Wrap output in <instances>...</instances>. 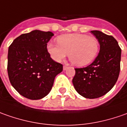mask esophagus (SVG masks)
Segmentation results:
<instances>
[{"mask_svg": "<svg viewBox=\"0 0 127 127\" xmlns=\"http://www.w3.org/2000/svg\"><path fill=\"white\" fill-rule=\"evenodd\" d=\"M67 66H66V65H64L63 66V70H66L67 69Z\"/></svg>", "mask_w": 127, "mask_h": 127, "instance_id": "esophagus-1", "label": "esophagus"}]
</instances>
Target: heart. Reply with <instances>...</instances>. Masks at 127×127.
<instances>
[{"instance_id": "heart-1", "label": "heart", "mask_w": 127, "mask_h": 127, "mask_svg": "<svg viewBox=\"0 0 127 127\" xmlns=\"http://www.w3.org/2000/svg\"><path fill=\"white\" fill-rule=\"evenodd\" d=\"M58 45L48 43L47 50L53 59L60 62L68 53L69 60L74 65L83 67L90 64L99 53L98 40L92 36L82 33H67L57 38Z\"/></svg>"}]
</instances>
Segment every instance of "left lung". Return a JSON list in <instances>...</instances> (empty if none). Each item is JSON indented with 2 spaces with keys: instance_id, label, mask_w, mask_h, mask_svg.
I'll return each instance as SVG.
<instances>
[{
  "instance_id": "obj_1",
  "label": "left lung",
  "mask_w": 127,
  "mask_h": 127,
  "mask_svg": "<svg viewBox=\"0 0 127 127\" xmlns=\"http://www.w3.org/2000/svg\"><path fill=\"white\" fill-rule=\"evenodd\" d=\"M100 43V52L90 65L75 69L72 79L74 89L86 98L101 97L115 86L120 71L121 48L112 36L91 31Z\"/></svg>"
}]
</instances>
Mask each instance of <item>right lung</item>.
<instances>
[{
    "label": "right lung",
    "instance_id": "1",
    "mask_svg": "<svg viewBox=\"0 0 127 127\" xmlns=\"http://www.w3.org/2000/svg\"><path fill=\"white\" fill-rule=\"evenodd\" d=\"M54 34L33 30L16 38L9 46L7 73L15 89L22 96L38 100L46 96L63 64L55 62L47 50Z\"/></svg>",
    "mask_w": 127,
    "mask_h": 127
}]
</instances>
